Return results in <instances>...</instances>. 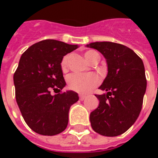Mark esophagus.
I'll return each mask as SVG.
<instances>
[{
  "mask_svg": "<svg viewBox=\"0 0 158 158\" xmlns=\"http://www.w3.org/2000/svg\"><path fill=\"white\" fill-rule=\"evenodd\" d=\"M86 98V96H83V95H79V100L81 101H84V100Z\"/></svg>",
  "mask_w": 158,
  "mask_h": 158,
  "instance_id": "1",
  "label": "esophagus"
}]
</instances>
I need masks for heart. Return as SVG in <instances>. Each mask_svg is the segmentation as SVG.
<instances>
[{"mask_svg": "<svg viewBox=\"0 0 158 158\" xmlns=\"http://www.w3.org/2000/svg\"><path fill=\"white\" fill-rule=\"evenodd\" d=\"M84 56L86 61L89 63H90L96 57H99V54L93 50L86 51L84 53ZM68 61H69V56H65L61 62V69L62 72H67ZM98 84H99V78L94 73H86V74L74 73L70 76L68 79V85L69 89L80 94L89 93L91 89L98 85Z\"/></svg>", "mask_w": 158, "mask_h": 158, "instance_id": "1", "label": "heart"}]
</instances>
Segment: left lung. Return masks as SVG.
Segmentation results:
<instances>
[{"instance_id": "left-lung-1", "label": "left lung", "mask_w": 158, "mask_h": 158, "mask_svg": "<svg viewBox=\"0 0 158 158\" xmlns=\"http://www.w3.org/2000/svg\"><path fill=\"white\" fill-rule=\"evenodd\" d=\"M86 47L97 50L107 64V74L96 95L99 106L90 113L94 131L104 136H118L138 118L146 93V79L142 60L125 45L109 41L93 42Z\"/></svg>"}]
</instances>
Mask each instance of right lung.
<instances>
[{
    "mask_svg": "<svg viewBox=\"0 0 158 158\" xmlns=\"http://www.w3.org/2000/svg\"><path fill=\"white\" fill-rule=\"evenodd\" d=\"M79 47L56 40H45L23 53L13 75L16 101L33 131L42 135H56L68 126L70 106L79 101L73 90L61 91L66 85L61 62Z\"/></svg>",
    "mask_w": 158,
    "mask_h": 158,
    "instance_id": "right-lung-1",
    "label": "right lung"
}]
</instances>
